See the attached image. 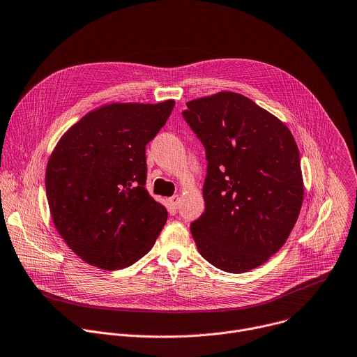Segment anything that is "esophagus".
<instances>
[{
	"mask_svg": "<svg viewBox=\"0 0 357 357\" xmlns=\"http://www.w3.org/2000/svg\"><path fill=\"white\" fill-rule=\"evenodd\" d=\"M168 202H169V204H171V207H172V208H178V204H179V196H178V195H175V196L169 197V199H168Z\"/></svg>",
	"mask_w": 357,
	"mask_h": 357,
	"instance_id": "esophagus-1",
	"label": "esophagus"
}]
</instances>
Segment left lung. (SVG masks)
Listing matches in <instances>:
<instances>
[{
    "mask_svg": "<svg viewBox=\"0 0 357 357\" xmlns=\"http://www.w3.org/2000/svg\"><path fill=\"white\" fill-rule=\"evenodd\" d=\"M183 119L206 149L204 213L190 224L200 255L243 273L276 254L298 218L304 183L289 128L250 98L218 92L189 100Z\"/></svg>",
    "mask_w": 357,
    "mask_h": 357,
    "instance_id": "1",
    "label": "left lung"
}]
</instances>
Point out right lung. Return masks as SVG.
Masks as SVG:
<instances>
[{"label":"right lung","mask_w":357,"mask_h":357,"mask_svg":"<svg viewBox=\"0 0 357 357\" xmlns=\"http://www.w3.org/2000/svg\"><path fill=\"white\" fill-rule=\"evenodd\" d=\"M175 106L109 103L71 126L46 168V196L66 244L86 264L114 271L154 245L167 208L146 189V146Z\"/></svg>","instance_id":"right-lung-1"}]
</instances>
